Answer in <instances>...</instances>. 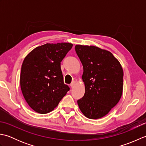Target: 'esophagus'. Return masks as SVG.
I'll return each mask as SVG.
<instances>
[{"label":"esophagus","instance_id":"esophagus-1","mask_svg":"<svg viewBox=\"0 0 146 146\" xmlns=\"http://www.w3.org/2000/svg\"><path fill=\"white\" fill-rule=\"evenodd\" d=\"M75 82H73L72 83H71V84H70V86H71V88H74V87H75Z\"/></svg>","mask_w":146,"mask_h":146}]
</instances>
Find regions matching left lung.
Returning a JSON list of instances; mask_svg holds the SVG:
<instances>
[{
	"label": "left lung",
	"mask_w": 146,
	"mask_h": 146,
	"mask_svg": "<svg viewBox=\"0 0 146 146\" xmlns=\"http://www.w3.org/2000/svg\"><path fill=\"white\" fill-rule=\"evenodd\" d=\"M83 66L84 96L77 101L83 114L90 119L104 117L119 102L123 91V72L110 51L94 46L76 45Z\"/></svg>",
	"instance_id": "obj_1"
}]
</instances>
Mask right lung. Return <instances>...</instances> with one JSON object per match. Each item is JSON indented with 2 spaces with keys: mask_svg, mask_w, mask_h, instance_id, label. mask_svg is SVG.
<instances>
[{
  "mask_svg": "<svg viewBox=\"0 0 146 146\" xmlns=\"http://www.w3.org/2000/svg\"><path fill=\"white\" fill-rule=\"evenodd\" d=\"M72 46L69 42L47 43L24 58L21 88L27 104L36 112L45 114L53 110L70 90L63 82L61 62Z\"/></svg>",
  "mask_w": 146,
  "mask_h": 146,
  "instance_id": "right-lung-1",
  "label": "right lung"
}]
</instances>
